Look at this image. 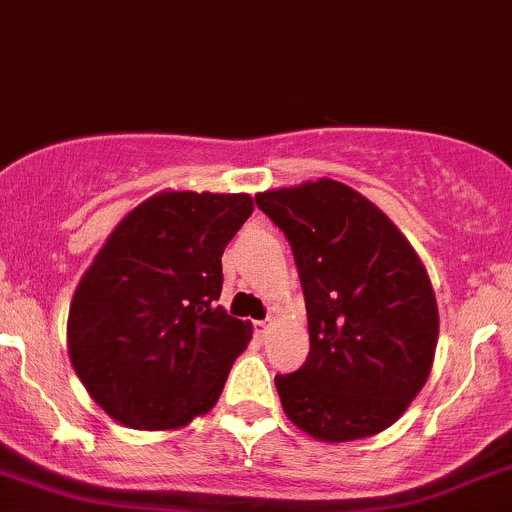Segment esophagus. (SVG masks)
Wrapping results in <instances>:
<instances>
[{
	"label": "esophagus",
	"instance_id": "obj_1",
	"mask_svg": "<svg viewBox=\"0 0 512 512\" xmlns=\"http://www.w3.org/2000/svg\"><path fill=\"white\" fill-rule=\"evenodd\" d=\"M254 334H256L258 342H261V339L268 334V322L266 320H256L254 322Z\"/></svg>",
	"mask_w": 512,
	"mask_h": 512
}]
</instances>
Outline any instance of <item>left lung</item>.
<instances>
[{"label": "left lung", "instance_id": "left-lung-1", "mask_svg": "<svg viewBox=\"0 0 512 512\" xmlns=\"http://www.w3.org/2000/svg\"><path fill=\"white\" fill-rule=\"evenodd\" d=\"M256 205L293 249L310 354L276 376L290 422L320 442L371 437L425 386L439 337L420 256L364 195L320 178L266 190Z\"/></svg>", "mask_w": 512, "mask_h": 512}]
</instances>
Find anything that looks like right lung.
I'll return each mask as SVG.
<instances>
[{"label":"right lung","instance_id":"obj_1","mask_svg":"<svg viewBox=\"0 0 512 512\" xmlns=\"http://www.w3.org/2000/svg\"><path fill=\"white\" fill-rule=\"evenodd\" d=\"M254 212L246 192H158L117 224L82 276L68 354L100 408L175 430L214 408L251 324L217 305L222 254Z\"/></svg>","mask_w":512,"mask_h":512}]
</instances>
